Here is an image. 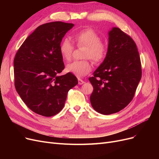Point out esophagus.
Segmentation results:
<instances>
[{"label": "esophagus", "instance_id": "obj_1", "mask_svg": "<svg viewBox=\"0 0 159 159\" xmlns=\"http://www.w3.org/2000/svg\"><path fill=\"white\" fill-rule=\"evenodd\" d=\"M83 84H84V81L81 80V78H78V84L82 85Z\"/></svg>", "mask_w": 159, "mask_h": 159}]
</instances>
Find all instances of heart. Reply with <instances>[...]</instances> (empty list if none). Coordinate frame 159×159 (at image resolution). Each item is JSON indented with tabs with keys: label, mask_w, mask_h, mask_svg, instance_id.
I'll list each match as a JSON object with an SVG mask.
<instances>
[{
	"label": "heart",
	"mask_w": 159,
	"mask_h": 159,
	"mask_svg": "<svg viewBox=\"0 0 159 159\" xmlns=\"http://www.w3.org/2000/svg\"><path fill=\"white\" fill-rule=\"evenodd\" d=\"M72 38L78 47L85 46L84 57L90 58L95 63L102 61L106 56L107 46L105 42L101 40L99 34L92 28H85L72 34ZM74 46L68 38H65L60 43V53L64 60H71ZM92 69L89 60H75L66 66V70L78 78L87 75Z\"/></svg>",
	"instance_id": "obj_1"
}]
</instances>
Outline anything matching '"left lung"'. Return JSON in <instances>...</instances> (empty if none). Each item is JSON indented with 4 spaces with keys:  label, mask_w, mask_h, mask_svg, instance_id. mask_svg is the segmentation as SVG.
<instances>
[{
    "label": "left lung",
    "mask_w": 159,
    "mask_h": 159,
    "mask_svg": "<svg viewBox=\"0 0 159 159\" xmlns=\"http://www.w3.org/2000/svg\"><path fill=\"white\" fill-rule=\"evenodd\" d=\"M142 75L135 42L119 28L109 32L105 60L89 80L93 87L90 102L103 115L119 112L131 102Z\"/></svg>",
    "instance_id": "left-lung-1"
}]
</instances>
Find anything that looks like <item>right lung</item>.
I'll return each mask as SVG.
<instances>
[{
    "label": "right lung",
    "mask_w": 159,
    "mask_h": 159,
    "mask_svg": "<svg viewBox=\"0 0 159 159\" xmlns=\"http://www.w3.org/2000/svg\"><path fill=\"white\" fill-rule=\"evenodd\" d=\"M74 24L52 22L38 26L18 49L14 60V85L27 107L44 117L63 109L68 91L78 83L65 68L60 45Z\"/></svg>",
    "instance_id": "obj_1"
}]
</instances>
